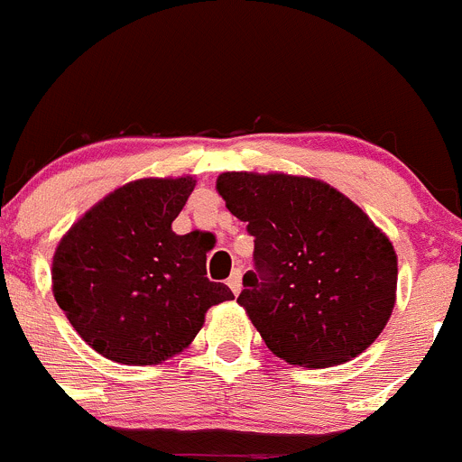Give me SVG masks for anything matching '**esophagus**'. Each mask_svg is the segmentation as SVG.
<instances>
[{"instance_id":"obj_1","label":"esophagus","mask_w":462,"mask_h":462,"mask_svg":"<svg viewBox=\"0 0 462 462\" xmlns=\"http://www.w3.org/2000/svg\"><path fill=\"white\" fill-rule=\"evenodd\" d=\"M226 285L231 287V291L233 294H240V290H242V272L240 269H233V273L229 276V281H226Z\"/></svg>"}]
</instances>
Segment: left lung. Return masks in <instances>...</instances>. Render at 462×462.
Masks as SVG:
<instances>
[{"label":"left lung","instance_id":"obj_1","mask_svg":"<svg viewBox=\"0 0 462 462\" xmlns=\"http://www.w3.org/2000/svg\"><path fill=\"white\" fill-rule=\"evenodd\" d=\"M217 193L254 236L237 303L276 357L328 368L380 337L395 305L397 255L357 204L281 172H222Z\"/></svg>","mask_w":462,"mask_h":462}]
</instances>
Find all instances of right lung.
Segmentation results:
<instances>
[{
  "label": "right lung",
  "instance_id": "add662e5",
  "mask_svg": "<svg viewBox=\"0 0 462 462\" xmlns=\"http://www.w3.org/2000/svg\"><path fill=\"white\" fill-rule=\"evenodd\" d=\"M193 189V177L132 181L58 245L53 296L103 357L132 366L166 362L195 339L211 305L233 299L225 282L207 278V233L172 231Z\"/></svg>",
  "mask_w": 462,
  "mask_h": 462
}]
</instances>
